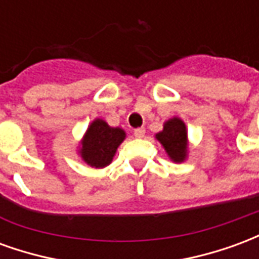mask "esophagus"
I'll use <instances>...</instances> for the list:
<instances>
[{"label":"esophagus","mask_w":259,"mask_h":259,"mask_svg":"<svg viewBox=\"0 0 259 259\" xmlns=\"http://www.w3.org/2000/svg\"><path fill=\"white\" fill-rule=\"evenodd\" d=\"M144 135H146V130H144V127H139V129L135 130V136L137 137V139H143Z\"/></svg>","instance_id":"obj_1"}]
</instances>
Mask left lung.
Returning <instances> with one entry per match:
<instances>
[{"instance_id":"left-lung-1","label":"left lung","mask_w":259,"mask_h":259,"mask_svg":"<svg viewBox=\"0 0 259 259\" xmlns=\"http://www.w3.org/2000/svg\"><path fill=\"white\" fill-rule=\"evenodd\" d=\"M166 155L172 162H185L189 157V136L187 126L178 116L168 119L163 123V129L155 135Z\"/></svg>"}]
</instances>
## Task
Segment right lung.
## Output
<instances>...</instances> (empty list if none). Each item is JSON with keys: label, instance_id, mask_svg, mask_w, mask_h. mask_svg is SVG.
<instances>
[{"label": "right lung", "instance_id": "add662e5", "mask_svg": "<svg viewBox=\"0 0 259 259\" xmlns=\"http://www.w3.org/2000/svg\"><path fill=\"white\" fill-rule=\"evenodd\" d=\"M124 139L126 132L122 127H112L104 119L96 118L79 141L77 155L91 168H105L112 162Z\"/></svg>", "mask_w": 259, "mask_h": 259}]
</instances>
